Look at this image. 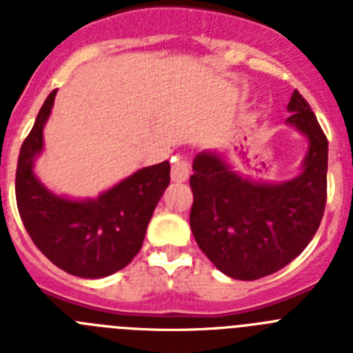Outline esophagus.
I'll return each instance as SVG.
<instances>
[{
    "label": "esophagus",
    "mask_w": 353,
    "mask_h": 353,
    "mask_svg": "<svg viewBox=\"0 0 353 353\" xmlns=\"http://www.w3.org/2000/svg\"><path fill=\"white\" fill-rule=\"evenodd\" d=\"M191 173V164L183 157H176L171 164V180L173 182H185Z\"/></svg>",
    "instance_id": "1"
}]
</instances>
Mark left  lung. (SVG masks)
Returning a JSON list of instances; mask_svg holds the SVG:
<instances>
[{
    "mask_svg": "<svg viewBox=\"0 0 353 353\" xmlns=\"http://www.w3.org/2000/svg\"><path fill=\"white\" fill-rule=\"evenodd\" d=\"M288 111L286 123L310 141L295 179L254 182L214 152H201L192 162V235L208 260L233 279L252 281L283 269L310 244L323 217L327 138L297 90Z\"/></svg>",
    "mask_w": 353,
    "mask_h": 353,
    "instance_id": "left-lung-1",
    "label": "left lung"
}]
</instances>
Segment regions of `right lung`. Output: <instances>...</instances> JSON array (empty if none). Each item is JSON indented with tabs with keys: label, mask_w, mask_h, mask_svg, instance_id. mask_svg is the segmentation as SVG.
Segmentation results:
<instances>
[{
	"label": "right lung",
	"mask_w": 353,
	"mask_h": 353,
	"mask_svg": "<svg viewBox=\"0 0 353 353\" xmlns=\"http://www.w3.org/2000/svg\"><path fill=\"white\" fill-rule=\"evenodd\" d=\"M54 97L56 90L40 108L19 152V215L31 240L56 267L86 279L111 276L141 249L152 214L170 185V162L136 171L97 199L77 201L52 194L33 173V162L43 148V125Z\"/></svg>",
	"instance_id": "add662e5"
}]
</instances>
